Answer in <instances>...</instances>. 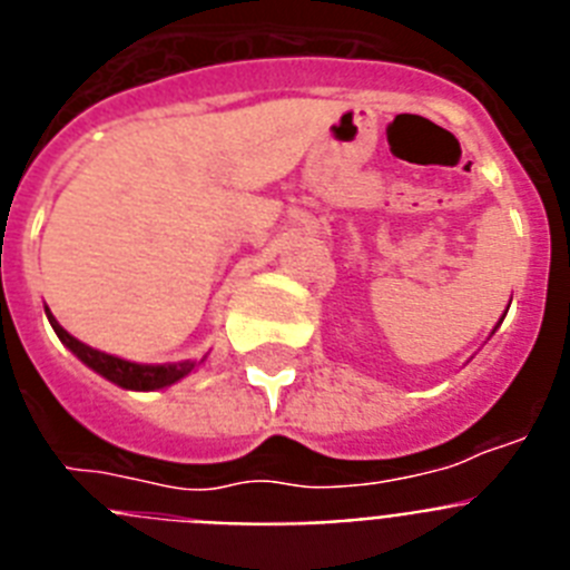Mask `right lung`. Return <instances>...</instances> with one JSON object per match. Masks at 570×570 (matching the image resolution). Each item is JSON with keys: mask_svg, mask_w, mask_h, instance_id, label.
I'll list each match as a JSON object with an SVG mask.
<instances>
[{"mask_svg": "<svg viewBox=\"0 0 570 570\" xmlns=\"http://www.w3.org/2000/svg\"><path fill=\"white\" fill-rule=\"evenodd\" d=\"M45 314H48L50 325H53L57 336L62 340V345H68L70 351H73L85 365L94 367L99 376H105V380H110L119 387H128V391H156V387L174 385V382L188 376L196 367V362L190 360L168 362V365H139V362H128V360H119V356L102 354V351H97V347L79 342L77 336H70L68 331L53 320V314H50L48 308H45Z\"/></svg>", "mask_w": 570, "mask_h": 570, "instance_id": "1", "label": "right lung"}]
</instances>
